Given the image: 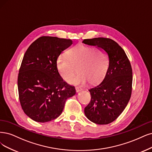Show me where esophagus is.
<instances>
[{
  "instance_id": "1",
  "label": "esophagus",
  "mask_w": 152,
  "mask_h": 152,
  "mask_svg": "<svg viewBox=\"0 0 152 152\" xmlns=\"http://www.w3.org/2000/svg\"><path fill=\"white\" fill-rule=\"evenodd\" d=\"M75 89H76V92H79V91L82 90V89L81 88H80V87H76Z\"/></svg>"
}]
</instances>
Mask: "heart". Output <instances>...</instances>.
Instances as JSON below:
<instances>
[{
    "instance_id": "obj_1",
    "label": "heart",
    "mask_w": 152,
    "mask_h": 152,
    "mask_svg": "<svg viewBox=\"0 0 152 152\" xmlns=\"http://www.w3.org/2000/svg\"><path fill=\"white\" fill-rule=\"evenodd\" d=\"M108 61L104 50L98 48L78 44L69 49L67 57L59 56L56 66L59 74L66 81L71 80L75 85H85L88 81L95 85L102 80L108 69Z\"/></svg>"
}]
</instances>
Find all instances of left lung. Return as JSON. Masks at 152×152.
<instances>
[{"instance_id":"1","label":"left lung","mask_w":152,"mask_h":152,"mask_svg":"<svg viewBox=\"0 0 152 152\" xmlns=\"http://www.w3.org/2000/svg\"><path fill=\"white\" fill-rule=\"evenodd\" d=\"M83 42L102 48L108 55L106 75L98 85L89 89L91 101L85 108V114L91 121L107 125L121 115L131 98L132 66L124 50L110 38L84 39Z\"/></svg>"}]
</instances>
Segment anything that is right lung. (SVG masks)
I'll use <instances>...</instances> for the list:
<instances>
[{
	"label": "right lung",
	"mask_w": 152,
	"mask_h": 152,
	"mask_svg": "<svg viewBox=\"0 0 152 152\" xmlns=\"http://www.w3.org/2000/svg\"><path fill=\"white\" fill-rule=\"evenodd\" d=\"M71 39L42 36L27 49L20 67L19 98L25 114L34 121L46 123L63 112L66 101L76 93L75 86L64 81L56 61Z\"/></svg>",
	"instance_id": "1"
}]
</instances>
